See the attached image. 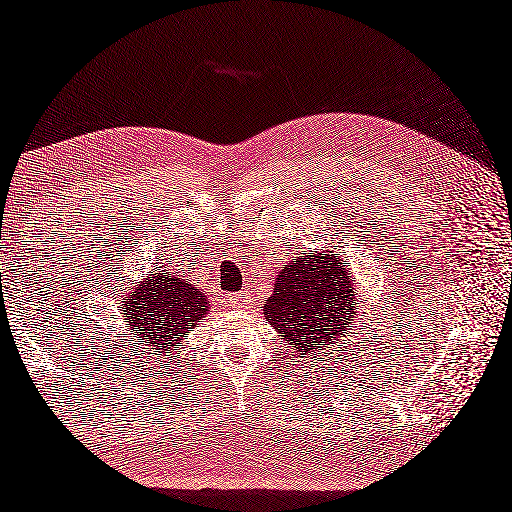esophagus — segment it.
Segmentation results:
<instances>
[{
  "label": "esophagus",
  "mask_w": 512,
  "mask_h": 512,
  "mask_svg": "<svg viewBox=\"0 0 512 512\" xmlns=\"http://www.w3.org/2000/svg\"><path fill=\"white\" fill-rule=\"evenodd\" d=\"M229 305H232L234 309H247L249 302H252V294L249 291H238V294H232L227 298Z\"/></svg>",
  "instance_id": "1"
}]
</instances>
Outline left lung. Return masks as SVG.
Returning <instances> with one entry per match:
<instances>
[{"label":"left lung","instance_id":"left-lung-1","mask_svg":"<svg viewBox=\"0 0 512 512\" xmlns=\"http://www.w3.org/2000/svg\"><path fill=\"white\" fill-rule=\"evenodd\" d=\"M356 280L340 254L296 256L278 271L265 318L300 356L336 347L356 314ZM340 349V344H338Z\"/></svg>","mask_w":512,"mask_h":512}]
</instances>
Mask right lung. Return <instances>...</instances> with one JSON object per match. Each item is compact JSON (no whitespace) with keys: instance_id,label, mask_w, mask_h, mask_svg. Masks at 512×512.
<instances>
[{"instance_id":"1","label":"right lung","mask_w":512,"mask_h":512,"mask_svg":"<svg viewBox=\"0 0 512 512\" xmlns=\"http://www.w3.org/2000/svg\"><path fill=\"white\" fill-rule=\"evenodd\" d=\"M121 309L134 333V347L172 356L210 311V300L187 280L185 271L154 269L123 298Z\"/></svg>"}]
</instances>
